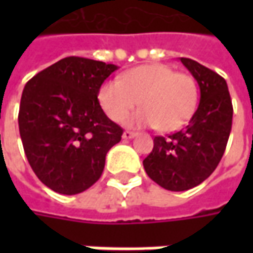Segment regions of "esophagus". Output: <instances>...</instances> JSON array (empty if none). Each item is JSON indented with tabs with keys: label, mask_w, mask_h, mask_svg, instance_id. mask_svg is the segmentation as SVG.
Returning <instances> with one entry per match:
<instances>
[{
	"label": "esophagus",
	"mask_w": 253,
	"mask_h": 253,
	"mask_svg": "<svg viewBox=\"0 0 253 253\" xmlns=\"http://www.w3.org/2000/svg\"><path fill=\"white\" fill-rule=\"evenodd\" d=\"M133 136H136V132L125 131L124 133H122V138H124V139H132Z\"/></svg>",
	"instance_id": "obj_1"
}]
</instances>
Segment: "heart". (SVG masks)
<instances>
[{
  "label": "heart",
  "mask_w": 253,
  "mask_h": 253,
  "mask_svg": "<svg viewBox=\"0 0 253 253\" xmlns=\"http://www.w3.org/2000/svg\"><path fill=\"white\" fill-rule=\"evenodd\" d=\"M98 101L115 122H122L141 102L128 125H151L162 132L181 128L196 111L199 90L194 79L176 73L166 64H148L129 70L122 80H108L98 91Z\"/></svg>",
  "instance_id": "b5f03b06"
}]
</instances>
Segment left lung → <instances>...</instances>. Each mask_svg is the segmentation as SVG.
<instances>
[{
	"mask_svg": "<svg viewBox=\"0 0 253 253\" xmlns=\"http://www.w3.org/2000/svg\"><path fill=\"white\" fill-rule=\"evenodd\" d=\"M200 87V104L189 125L165 136H155L145 158L148 176L170 191L193 189L210 177L225 152L232 126V101L227 82L215 72L180 57Z\"/></svg>",
	"mask_w": 253,
	"mask_h": 253,
	"instance_id": "obj_1",
	"label": "left lung"
}]
</instances>
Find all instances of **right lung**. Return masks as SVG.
<instances>
[{"instance_id":"right-lung-1","label":"right lung","mask_w":253,"mask_h":253,"mask_svg":"<svg viewBox=\"0 0 253 253\" xmlns=\"http://www.w3.org/2000/svg\"><path fill=\"white\" fill-rule=\"evenodd\" d=\"M118 69L70 56L32 77L19 105V133L38 179L56 193L79 194L101 177L107 152L122 128L97 98L104 80Z\"/></svg>"}]
</instances>
